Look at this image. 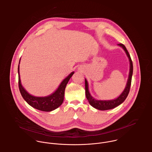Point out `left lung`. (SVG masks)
Wrapping results in <instances>:
<instances>
[{"label": "left lung", "mask_w": 152, "mask_h": 152, "mask_svg": "<svg viewBox=\"0 0 152 152\" xmlns=\"http://www.w3.org/2000/svg\"><path fill=\"white\" fill-rule=\"evenodd\" d=\"M118 46L121 47L125 51L130 62V70H129V77L127 79V82L126 85V87L124 90V91L122 92V93L115 99L114 100H96L94 97H93L88 90V82L85 79V94L86 97L88 100L90 104L94 107V108L99 110L101 111H104V110H111L113 108L118 106L120 104H121L126 99V97L128 96V94L130 91V87L131 85V81H132V76L133 73V64L132 61L130 56L127 50L126 49V47L123 44H118Z\"/></svg>", "instance_id": "8db88e82"}]
</instances>
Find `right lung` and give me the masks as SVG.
<instances>
[{"mask_svg": "<svg viewBox=\"0 0 152 152\" xmlns=\"http://www.w3.org/2000/svg\"><path fill=\"white\" fill-rule=\"evenodd\" d=\"M18 74L19 90L25 100L30 106H32L38 110L45 112H50L55 110L62 104L64 100L65 89H66V85L69 80L74 74V72H72L66 78H65L62 80L58 89L53 93L46 97H35L32 96L31 94L28 93L26 90L23 87L20 80L19 65L18 67Z\"/></svg>", "mask_w": 152, "mask_h": 152, "instance_id": "add662e5", "label": "right lung"}]
</instances>
